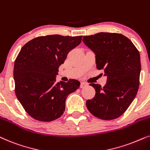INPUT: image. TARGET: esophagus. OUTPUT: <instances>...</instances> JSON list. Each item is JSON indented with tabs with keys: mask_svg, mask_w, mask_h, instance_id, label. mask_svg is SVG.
<instances>
[{
	"mask_svg": "<svg viewBox=\"0 0 150 150\" xmlns=\"http://www.w3.org/2000/svg\"><path fill=\"white\" fill-rule=\"evenodd\" d=\"M88 86V83L86 82H84V81H83V82L81 83L80 87L81 88H84L86 86Z\"/></svg>",
	"mask_w": 150,
	"mask_h": 150,
	"instance_id": "obj_1",
	"label": "esophagus"
}]
</instances>
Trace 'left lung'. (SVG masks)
<instances>
[{
    "label": "left lung",
    "instance_id": "1",
    "mask_svg": "<svg viewBox=\"0 0 150 150\" xmlns=\"http://www.w3.org/2000/svg\"><path fill=\"white\" fill-rule=\"evenodd\" d=\"M83 42L95 54L97 69L104 71L103 87L91 83L95 95L86 101L92 115L103 120L117 119L134 99L141 69L139 52L129 39L120 33L100 32L83 36Z\"/></svg>",
    "mask_w": 150,
    "mask_h": 150
}]
</instances>
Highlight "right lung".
I'll return each mask as SVG.
<instances>
[{
  "mask_svg": "<svg viewBox=\"0 0 150 150\" xmlns=\"http://www.w3.org/2000/svg\"><path fill=\"white\" fill-rule=\"evenodd\" d=\"M80 36L50 35L40 36L26 43L15 60V93L25 111L33 119L51 121L65 110L70 94L80 82L69 79L57 82L58 69L71 50L81 42Z\"/></svg>",
  "mask_w": 150,
  "mask_h": 150,
  "instance_id": "add662e5",
  "label": "right lung"
}]
</instances>
